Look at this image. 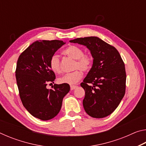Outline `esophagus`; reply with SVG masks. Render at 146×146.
Here are the masks:
<instances>
[{
  "label": "esophagus",
  "mask_w": 146,
  "mask_h": 146,
  "mask_svg": "<svg viewBox=\"0 0 146 146\" xmlns=\"http://www.w3.org/2000/svg\"><path fill=\"white\" fill-rule=\"evenodd\" d=\"M76 88H77V86H75V85H71L70 86V89L71 90H75V89H76Z\"/></svg>",
  "instance_id": "1"
}]
</instances>
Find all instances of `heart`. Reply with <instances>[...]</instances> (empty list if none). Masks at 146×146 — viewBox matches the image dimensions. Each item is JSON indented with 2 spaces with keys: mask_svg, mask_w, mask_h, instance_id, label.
Masks as SVG:
<instances>
[{
  "mask_svg": "<svg viewBox=\"0 0 146 146\" xmlns=\"http://www.w3.org/2000/svg\"><path fill=\"white\" fill-rule=\"evenodd\" d=\"M63 54L73 59H75L73 72L69 73L58 78V81L60 84H75L82 78L83 72H88L92 68L93 58L89 53H84L83 49L75 45L69 46L63 51ZM49 66L53 72L60 73V62L58 56L56 55L51 56L49 60Z\"/></svg>",
  "mask_w": 146,
  "mask_h": 146,
  "instance_id": "b5f03b06",
  "label": "heart"
}]
</instances>
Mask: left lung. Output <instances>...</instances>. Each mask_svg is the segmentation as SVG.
<instances>
[{"instance_id":"obj_1","label":"left lung","mask_w":146,"mask_h":146,"mask_svg":"<svg viewBox=\"0 0 146 146\" xmlns=\"http://www.w3.org/2000/svg\"><path fill=\"white\" fill-rule=\"evenodd\" d=\"M86 46L93 57L92 68L81 87L85 91L83 106L91 117L101 118L116 110L125 95V64L114 46L97 36L77 38L70 41Z\"/></svg>"}]
</instances>
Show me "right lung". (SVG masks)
I'll list each match as a JSON object with an SVG mask.
<instances>
[{"label":"right lung","instance_id":"right-lung-1","mask_svg":"<svg viewBox=\"0 0 146 146\" xmlns=\"http://www.w3.org/2000/svg\"><path fill=\"white\" fill-rule=\"evenodd\" d=\"M65 44L62 40L36 41L27 48L17 60L15 76L21 100L28 111L42 120L58 115L62 100L70 90L68 84H54L55 74L49 66L51 56Z\"/></svg>","mask_w":146,"mask_h":146}]
</instances>
